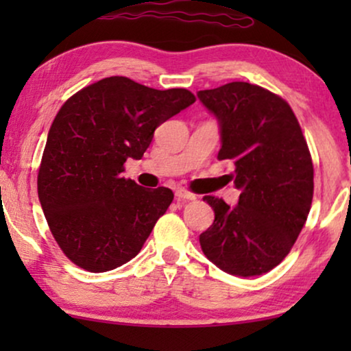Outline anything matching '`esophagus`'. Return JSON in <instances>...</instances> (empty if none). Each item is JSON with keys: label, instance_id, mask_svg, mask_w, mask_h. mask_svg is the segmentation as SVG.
<instances>
[{"label": "esophagus", "instance_id": "esophagus-1", "mask_svg": "<svg viewBox=\"0 0 351 351\" xmlns=\"http://www.w3.org/2000/svg\"><path fill=\"white\" fill-rule=\"evenodd\" d=\"M176 196H177V199H189V201L196 199V195L191 193V191H189V190H185V189H177Z\"/></svg>", "mask_w": 351, "mask_h": 351}]
</instances>
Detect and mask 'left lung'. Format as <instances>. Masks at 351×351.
<instances>
[{
    "instance_id": "1",
    "label": "left lung",
    "mask_w": 351,
    "mask_h": 351,
    "mask_svg": "<svg viewBox=\"0 0 351 351\" xmlns=\"http://www.w3.org/2000/svg\"><path fill=\"white\" fill-rule=\"evenodd\" d=\"M220 129L217 158L232 162L238 204L204 196L214 223L199 234L204 256L234 276H258L280 265L308 217L313 162L294 112L261 86L234 81L199 90Z\"/></svg>"
}]
</instances>
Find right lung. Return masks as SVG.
Returning a JSON list of instances; mask_svg holds the SVG:
<instances>
[{"label": "right lung", "mask_w": 351, "mask_h": 351, "mask_svg": "<svg viewBox=\"0 0 351 351\" xmlns=\"http://www.w3.org/2000/svg\"><path fill=\"white\" fill-rule=\"evenodd\" d=\"M195 102L186 89L158 90L110 76L66 100L47 134L38 198L62 251L93 273L121 267L141 252L174 193L124 179L161 123Z\"/></svg>", "instance_id": "1"}]
</instances>
